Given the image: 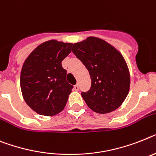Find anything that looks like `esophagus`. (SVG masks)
Wrapping results in <instances>:
<instances>
[{
    "instance_id": "esophagus-1",
    "label": "esophagus",
    "mask_w": 156,
    "mask_h": 156,
    "mask_svg": "<svg viewBox=\"0 0 156 156\" xmlns=\"http://www.w3.org/2000/svg\"><path fill=\"white\" fill-rule=\"evenodd\" d=\"M74 89L75 91H78V90H79V86H78V84H76L75 86H74Z\"/></svg>"
}]
</instances>
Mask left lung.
I'll use <instances>...</instances> for the list:
<instances>
[{"label": "left lung", "instance_id": "obj_1", "mask_svg": "<svg viewBox=\"0 0 156 156\" xmlns=\"http://www.w3.org/2000/svg\"><path fill=\"white\" fill-rule=\"evenodd\" d=\"M72 51L91 78L90 90L82 93L89 108L101 114L119 108L130 88L129 70L122 55L106 41L93 36L73 44Z\"/></svg>", "mask_w": 156, "mask_h": 156}]
</instances>
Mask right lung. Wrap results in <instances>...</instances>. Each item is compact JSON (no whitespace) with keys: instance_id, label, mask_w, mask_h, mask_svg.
<instances>
[{"instance_id":"add662e5","label":"right lung","mask_w":156,"mask_h":156,"mask_svg":"<svg viewBox=\"0 0 156 156\" xmlns=\"http://www.w3.org/2000/svg\"><path fill=\"white\" fill-rule=\"evenodd\" d=\"M72 44L51 40L39 45L23 62L20 73L23 98L30 108L43 116H54L66 106L73 86L66 79L62 61Z\"/></svg>"}]
</instances>
